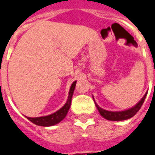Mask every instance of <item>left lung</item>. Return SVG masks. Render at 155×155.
<instances>
[{"instance_id":"left-lung-1","label":"left lung","mask_w":155,"mask_h":155,"mask_svg":"<svg viewBox=\"0 0 155 155\" xmlns=\"http://www.w3.org/2000/svg\"><path fill=\"white\" fill-rule=\"evenodd\" d=\"M148 94V92H146L144 95L143 96V98L140 100L138 103H137L134 106H133L132 108H130L128 110H125L122 111H109L106 110H104L101 108L94 101V96H93V99H94V104H95V106L98 109V110L100 112V114L102 117H104V119H106L108 120H111V121H121V120H128V119H130L131 117H133L134 114H136V113L138 111L140 110V109L142 106L143 101L146 98V95Z\"/></svg>"}]
</instances>
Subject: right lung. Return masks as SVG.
Wrapping results in <instances>:
<instances>
[{"label":"right lung","instance_id":"1","mask_svg":"<svg viewBox=\"0 0 155 155\" xmlns=\"http://www.w3.org/2000/svg\"><path fill=\"white\" fill-rule=\"evenodd\" d=\"M75 84H76V81H74L71 84V86L70 88V91H69L67 101L64 104V106L61 108L59 110L54 112L53 114L46 115V116L35 117V118H31V117L26 116V118L30 121H31L33 124H35L36 125H40V126H53L54 124H57L58 123H60L61 120H63L65 118L68 111H69L70 108H71V100H72V96H73V94H74Z\"/></svg>","mask_w":155,"mask_h":155}]
</instances>
